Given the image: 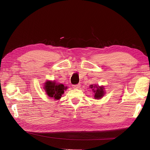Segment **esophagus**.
Here are the masks:
<instances>
[{"mask_svg":"<svg viewBox=\"0 0 150 150\" xmlns=\"http://www.w3.org/2000/svg\"><path fill=\"white\" fill-rule=\"evenodd\" d=\"M80 86H81V85H80L79 84H76V85H73V86H72V88H74V89H78V88H80Z\"/></svg>","mask_w":150,"mask_h":150,"instance_id":"1","label":"esophagus"}]
</instances>
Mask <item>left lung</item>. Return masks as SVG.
<instances>
[{
	"mask_svg": "<svg viewBox=\"0 0 150 150\" xmlns=\"http://www.w3.org/2000/svg\"><path fill=\"white\" fill-rule=\"evenodd\" d=\"M89 88L92 89V91L94 93V98L96 99H101L105 94V88L104 86H99L98 84H91L90 85Z\"/></svg>",
	"mask_w": 150,
	"mask_h": 150,
	"instance_id": "8db88e82",
	"label": "left lung"
}]
</instances>
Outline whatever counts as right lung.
Here are the masks:
<instances>
[{"label":"right lung","instance_id":"right-lung-1","mask_svg":"<svg viewBox=\"0 0 150 150\" xmlns=\"http://www.w3.org/2000/svg\"><path fill=\"white\" fill-rule=\"evenodd\" d=\"M43 88L48 97L55 99L56 101L61 98L64 91L67 89V86H64L62 84L59 83L54 80L46 81Z\"/></svg>","mask_w":150,"mask_h":150}]
</instances>
